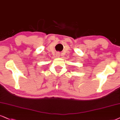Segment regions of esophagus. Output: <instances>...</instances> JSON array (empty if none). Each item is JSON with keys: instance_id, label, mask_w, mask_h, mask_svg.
Wrapping results in <instances>:
<instances>
[{"instance_id": "1", "label": "esophagus", "mask_w": 120, "mask_h": 120, "mask_svg": "<svg viewBox=\"0 0 120 120\" xmlns=\"http://www.w3.org/2000/svg\"><path fill=\"white\" fill-rule=\"evenodd\" d=\"M57 55H58V56H60V54H59V53H57Z\"/></svg>"}]
</instances>
